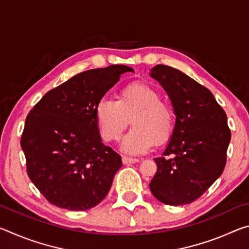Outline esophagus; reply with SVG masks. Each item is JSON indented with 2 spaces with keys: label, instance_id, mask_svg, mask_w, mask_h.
Listing matches in <instances>:
<instances>
[{
  "label": "esophagus",
  "instance_id": "obj_1",
  "mask_svg": "<svg viewBox=\"0 0 249 249\" xmlns=\"http://www.w3.org/2000/svg\"><path fill=\"white\" fill-rule=\"evenodd\" d=\"M122 160H123V163H125V165H128V163H135V162L140 161V159H138V158L128 157V156H123V158H122Z\"/></svg>",
  "mask_w": 249,
  "mask_h": 249
}]
</instances>
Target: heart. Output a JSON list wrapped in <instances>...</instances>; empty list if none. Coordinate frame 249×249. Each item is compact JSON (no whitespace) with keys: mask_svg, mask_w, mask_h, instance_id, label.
<instances>
[{"mask_svg":"<svg viewBox=\"0 0 249 249\" xmlns=\"http://www.w3.org/2000/svg\"><path fill=\"white\" fill-rule=\"evenodd\" d=\"M159 91L142 82L128 83L121 88L116 101L102 99L96 104L95 117L101 136L105 142L119 141L125 135L122 148L138 154L150 149L156 142L163 144L175 128V111L167 101L160 99Z\"/></svg>","mask_w":249,"mask_h":249,"instance_id":"obj_1","label":"heart"}]
</instances>
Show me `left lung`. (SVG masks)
<instances>
[{
    "label": "left lung",
    "mask_w": 249,
    "mask_h": 249,
    "mask_svg": "<svg viewBox=\"0 0 249 249\" xmlns=\"http://www.w3.org/2000/svg\"><path fill=\"white\" fill-rule=\"evenodd\" d=\"M151 77L165 88L175 107L176 125L149 188L168 205H183L203 195L226 165L231 129L208 88L172 67L157 65Z\"/></svg>",
    "instance_id": "1"
}]
</instances>
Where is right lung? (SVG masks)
<instances>
[{"label": "right lung", "mask_w": 249, "mask_h": 249, "mask_svg": "<svg viewBox=\"0 0 249 249\" xmlns=\"http://www.w3.org/2000/svg\"><path fill=\"white\" fill-rule=\"evenodd\" d=\"M127 71L124 65L83 71L29 111L20 146L29 179L49 203L84 211L107 196L122 158L101 142L95 107Z\"/></svg>", "instance_id": "1"}]
</instances>
